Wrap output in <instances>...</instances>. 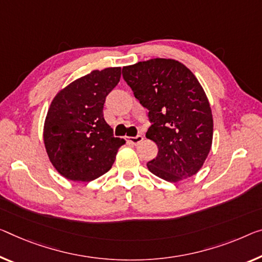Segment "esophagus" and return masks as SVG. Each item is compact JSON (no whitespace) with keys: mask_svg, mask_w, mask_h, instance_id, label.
Returning a JSON list of instances; mask_svg holds the SVG:
<instances>
[{"mask_svg":"<svg viewBox=\"0 0 262 262\" xmlns=\"http://www.w3.org/2000/svg\"><path fill=\"white\" fill-rule=\"evenodd\" d=\"M143 139H144V137L140 136V135L136 136V137H126V142L131 143V144H135V145L142 143Z\"/></svg>","mask_w":262,"mask_h":262,"instance_id":"1","label":"esophagus"}]
</instances>
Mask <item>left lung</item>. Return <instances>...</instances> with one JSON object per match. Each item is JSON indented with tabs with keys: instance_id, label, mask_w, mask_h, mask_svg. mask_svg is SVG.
I'll use <instances>...</instances> for the list:
<instances>
[{
	"instance_id": "1",
	"label": "left lung",
	"mask_w": 262,
	"mask_h": 262,
	"mask_svg": "<svg viewBox=\"0 0 262 262\" xmlns=\"http://www.w3.org/2000/svg\"><path fill=\"white\" fill-rule=\"evenodd\" d=\"M123 77L152 123L146 138L158 155L148 171L170 183L198 173L212 146L213 117L193 72L176 59L154 58L124 67Z\"/></svg>"
}]
</instances>
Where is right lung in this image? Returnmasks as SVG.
<instances>
[{
  "label": "right lung",
  "mask_w": 262,
  "mask_h": 262,
  "mask_svg": "<svg viewBox=\"0 0 262 262\" xmlns=\"http://www.w3.org/2000/svg\"><path fill=\"white\" fill-rule=\"evenodd\" d=\"M119 67L92 70L57 92L48 110L43 140L59 174L72 182H91L114 165L125 140L114 137L103 117L105 97L117 85Z\"/></svg>",
  "instance_id": "obj_1"
}]
</instances>
